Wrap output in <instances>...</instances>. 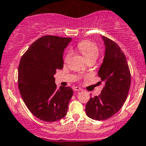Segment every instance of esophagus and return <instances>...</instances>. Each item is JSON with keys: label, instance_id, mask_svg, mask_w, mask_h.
Wrapping results in <instances>:
<instances>
[{"label": "esophagus", "instance_id": "obj_1", "mask_svg": "<svg viewBox=\"0 0 146 146\" xmlns=\"http://www.w3.org/2000/svg\"><path fill=\"white\" fill-rule=\"evenodd\" d=\"M73 90H74V91H78V92H80V91H82L83 89H81V88L78 87V86H76V87H74V89H73Z\"/></svg>", "mask_w": 146, "mask_h": 146}]
</instances>
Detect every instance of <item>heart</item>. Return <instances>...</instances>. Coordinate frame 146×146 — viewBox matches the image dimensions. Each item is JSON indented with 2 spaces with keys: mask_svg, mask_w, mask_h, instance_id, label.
Returning <instances> with one entry per match:
<instances>
[{
  "mask_svg": "<svg viewBox=\"0 0 146 146\" xmlns=\"http://www.w3.org/2000/svg\"><path fill=\"white\" fill-rule=\"evenodd\" d=\"M78 48L81 54L84 56L88 62L95 61L98 59L100 54V49L94 43L90 40H83L78 45ZM71 53L68 52L65 57V62H67L70 58Z\"/></svg>",
  "mask_w": 146,
  "mask_h": 146,
  "instance_id": "obj_1",
  "label": "heart"
}]
</instances>
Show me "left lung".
Here are the masks:
<instances>
[{
	"label": "left lung",
	"mask_w": 146,
	"mask_h": 146,
	"mask_svg": "<svg viewBox=\"0 0 146 146\" xmlns=\"http://www.w3.org/2000/svg\"><path fill=\"white\" fill-rule=\"evenodd\" d=\"M102 38L106 51L98 76L105 85L100 95L90 98L85 108L88 117L99 121L111 118L121 108L131 84L130 71L124 52L112 40L105 36Z\"/></svg>",
	"instance_id": "8db88e82"
}]
</instances>
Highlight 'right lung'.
<instances>
[{"instance_id": "right-lung-1", "label": "right lung", "mask_w": 146, "mask_h": 146, "mask_svg": "<svg viewBox=\"0 0 146 146\" xmlns=\"http://www.w3.org/2000/svg\"><path fill=\"white\" fill-rule=\"evenodd\" d=\"M71 40L44 35L33 43L21 58L19 92L29 111L44 121H56L66 115L73 91L68 86L57 89L54 76L63 68L64 49Z\"/></svg>"}]
</instances>
